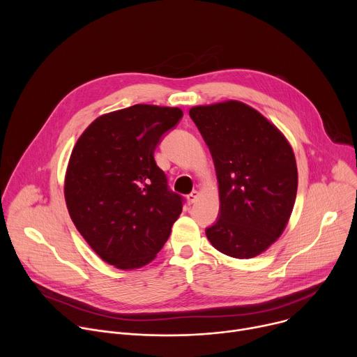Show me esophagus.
Listing matches in <instances>:
<instances>
[{
  "label": "esophagus",
  "instance_id": "esophagus-1",
  "mask_svg": "<svg viewBox=\"0 0 357 357\" xmlns=\"http://www.w3.org/2000/svg\"><path fill=\"white\" fill-rule=\"evenodd\" d=\"M197 197H199V192H197V190H193V192H190V193L186 196V199H188V203H189V205H193V203L197 200Z\"/></svg>",
  "mask_w": 357,
  "mask_h": 357
}]
</instances>
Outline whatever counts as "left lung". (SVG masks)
I'll return each mask as SVG.
<instances>
[{"instance_id": "left-lung-1", "label": "left lung", "mask_w": 357, "mask_h": 357, "mask_svg": "<svg viewBox=\"0 0 357 357\" xmlns=\"http://www.w3.org/2000/svg\"><path fill=\"white\" fill-rule=\"evenodd\" d=\"M189 116L209 146L219 182V219L206 236L226 256L256 257L291 216L298 188L294 151L274 124L241 101L196 106Z\"/></svg>"}]
</instances>
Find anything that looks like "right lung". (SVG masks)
<instances>
[{"instance_id":"1","label":"right lung","mask_w":357,"mask_h":357,"mask_svg":"<svg viewBox=\"0 0 357 357\" xmlns=\"http://www.w3.org/2000/svg\"><path fill=\"white\" fill-rule=\"evenodd\" d=\"M183 113L135 105L96 119L77 139L65 178L69 215L97 256L120 268L155 259L182 212L154 151Z\"/></svg>"}]
</instances>
